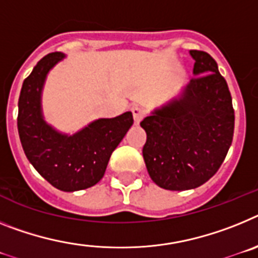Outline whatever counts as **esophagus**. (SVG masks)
<instances>
[{"instance_id": "esophagus-1", "label": "esophagus", "mask_w": 258, "mask_h": 258, "mask_svg": "<svg viewBox=\"0 0 258 258\" xmlns=\"http://www.w3.org/2000/svg\"><path fill=\"white\" fill-rule=\"evenodd\" d=\"M131 111H132V115H134V119H135L136 123L140 122V120H142L145 115V110L140 106H134L131 109Z\"/></svg>"}]
</instances>
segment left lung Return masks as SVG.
<instances>
[{
  "label": "left lung",
  "mask_w": 258,
  "mask_h": 258,
  "mask_svg": "<svg viewBox=\"0 0 258 258\" xmlns=\"http://www.w3.org/2000/svg\"><path fill=\"white\" fill-rule=\"evenodd\" d=\"M194 76L178 98L145 116V166L158 187H200L222 165L234 136L235 115L227 83L208 53L189 50Z\"/></svg>",
  "instance_id": "1"
}]
</instances>
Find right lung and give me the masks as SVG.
<instances>
[{
    "instance_id": "right-lung-1",
    "label": "right lung",
    "mask_w": 258,
    "mask_h": 258,
    "mask_svg": "<svg viewBox=\"0 0 258 258\" xmlns=\"http://www.w3.org/2000/svg\"><path fill=\"white\" fill-rule=\"evenodd\" d=\"M66 55L55 51L40 59L24 79L18 102V132L27 158L53 187L64 192L86 189L102 179L111 153L134 123L131 111L100 118L73 135L44 119L42 88L49 71Z\"/></svg>"
}]
</instances>
